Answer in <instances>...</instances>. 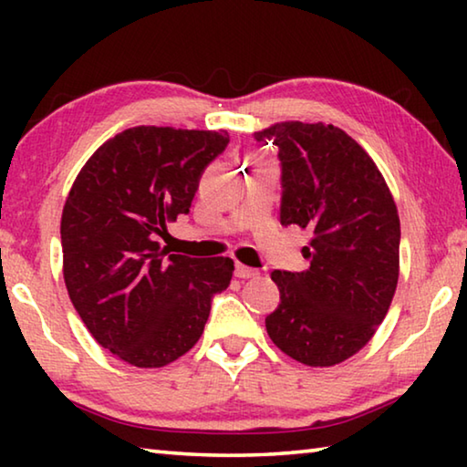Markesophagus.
Here are the masks:
<instances>
[{
	"mask_svg": "<svg viewBox=\"0 0 467 467\" xmlns=\"http://www.w3.org/2000/svg\"><path fill=\"white\" fill-rule=\"evenodd\" d=\"M234 275L236 278H257L259 275V272L257 270H253V267H247V265H243V264H236L234 265Z\"/></svg>",
	"mask_w": 467,
	"mask_h": 467,
	"instance_id": "esophagus-1",
	"label": "esophagus"
}]
</instances>
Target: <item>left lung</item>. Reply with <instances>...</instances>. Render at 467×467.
I'll use <instances>...</instances> for the list:
<instances>
[{
    "label": "left lung",
    "instance_id": "obj_1",
    "mask_svg": "<svg viewBox=\"0 0 467 467\" xmlns=\"http://www.w3.org/2000/svg\"><path fill=\"white\" fill-rule=\"evenodd\" d=\"M278 146L282 226L311 233L309 270L272 274V342L309 367L357 354L381 326L400 275V216L365 150L334 125L284 121L255 133Z\"/></svg>",
    "mask_w": 467,
    "mask_h": 467
}]
</instances>
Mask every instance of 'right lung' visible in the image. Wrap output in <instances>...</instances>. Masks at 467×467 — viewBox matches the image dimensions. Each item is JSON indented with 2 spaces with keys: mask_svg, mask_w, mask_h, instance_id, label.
<instances>
[{
  "mask_svg": "<svg viewBox=\"0 0 467 467\" xmlns=\"http://www.w3.org/2000/svg\"><path fill=\"white\" fill-rule=\"evenodd\" d=\"M228 133L140 125L105 141L76 177L61 216L63 278L92 337L117 358L156 368L203 334L231 257H187L156 234L189 214L202 172Z\"/></svg>",
  "mask_w": 467,
  "mask_h": 467,
  "instance_id": "obj_1",
  "label": "right lung"
}]
</instances>
